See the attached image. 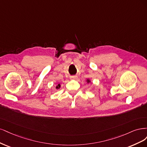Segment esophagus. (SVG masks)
I'll list each match as a JSON object with an SVG mask.
<instances>
[{
    "mask_svg": "<svg viewBox=\"0 0 147 147\" xmlns=\"http://www.w3.org/2000/svg\"><path fill=\"white\" fill-rule=\"evenodd\" d=\"M70 79H73V80L76 79H77V76H71Z\"/></svg>",
    "mask_w": 147,
    "mask_h": 147,
    "instance_id": "34e87169",
    "label": "esophagus"
}]
</instances>
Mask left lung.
Masks as SVG:
<instances>
[{
    "label": "left lung",
    "mask_w": 147,
    "mask_h": 147,
    "mask_svg": "<svg viewBox=\"0 0 147 147\" xmlns=\"http://www.w3.org/2000/svg\"><path fill=\"white\" fill-rule=\"evenodd\" d=\"M86 82H87V83H88V84H92V81H91V80L90 79H86Z\"/></svg>",
    "instance_id": "1"
}]
</instances>
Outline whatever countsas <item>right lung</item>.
I'll return each mask as SVG.
<instances>
[{
	"instance_id": "right-lung-1",
	"label": "right lung",
	"mask_w": 147,
	"mask_h": 147,
	"mask_svg": "<svg viewBox=\"0 0 147 147\" xmlns=\"http://www.w3.org/2000/svg\"><path fill=\"white\" fill-rule=\"evenodd\" d=\"M60 88V84H59L57 85V86L55 87V88L58 90V89H59Z\"/></svg>"
}]
</instances>
